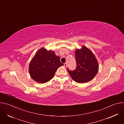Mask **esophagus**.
Here are the masks:
<instances>
[{"label": "esophagus", "instance_id": "34e87169", "mask_svg": "<svg viewBox=\"0 0 124 124\" xmlns=\"http://www.w3.org/2000/svg\"><path fill=\"white\" fill-rule=\"evenodd\" d=\"M64 66L66 68V67H67V64L66 63H64Z\"/></svg>", "mask_w": 124, "mask_h": 124}]
</instances>
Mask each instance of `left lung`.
I'll use <instances>...</instances> for the list:
<instances>
[{
    "label": "left lung",
    "mask_w": 124,
    "mask_h": 124,
    "mask_svg": "<svg viewBox=\"0 0 124 124\" xmlns=\"http://www.w3.org/2000/svg\"><path fill=\"white\" fill-rule=\"evenodd\" d=\"M77 67L74 70L68 72L72 79L79 83L91 80L97 75L99 65L93 53L87 47L82 46L81 49L75 51Z\"/></svg>",
    "instance_id": "left-lung-1"
}]
</instances>
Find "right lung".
Masks as SVG:
<instances>
[{"instance_id":"1","label":"right lung","mask_w":124,"mask_h":124,"mask_svg":"<svg viewBox=\"0 0 124 124\" xmlns=\"http://www.w3.org/2000/svg\"><path fill=\"white\" fill-rule=\"evenodd\" d=\"M63 65L54 52L43 47L36 52L30 61L29 72L35 81L46 83L54 77L57 69Z\"/></svg>"}]
</instances>
